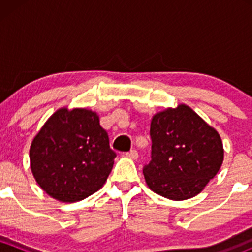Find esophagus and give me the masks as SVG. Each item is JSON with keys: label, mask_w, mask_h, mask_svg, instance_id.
<instances>
[{"label": "esophagus", "mask_w": 252, "mask_h": 252, "mask_svg": "<svg viewBox=\"0 0 252 252\" xmlns=\"http://www.w3.org/2000/svg\"><path fill=\"white\" fill-rule=\"evenodd\" d=\"M126 157H129V158L131 159H136L138 158V151L136 150H130L129 152H126Z\"/></svg>", "instance_id": "obj_1"}]
</instances>
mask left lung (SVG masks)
<instances>
[{
  "mask_svg": "<svg viewBox=\"0 0 252 252\" xmlns=\"http://www.w3.org/2000/svg\"><path fill=\"white\" fill-rule=\"evenodd\" d=\"M150 135L152 159L142 172L147 187L166 199L196 196L222 166L218 131L184 103L155 114Z\"/></svg>",
  "mask_w": 252,
  "mask_h": 252,
  "instance_id": "1",
  "label": "left lung"
}]
</instances>
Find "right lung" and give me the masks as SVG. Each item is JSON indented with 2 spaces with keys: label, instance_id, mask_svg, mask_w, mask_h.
Masks as SVG:
<instances>
[{
  "label": "right lung",
  "instance_id": "obj_1",
  "mask_svg": "<svg viewBox=\"0 0 252 252\" xmlns=\"http://www.w3.org/2000/svg\"><path fill=\"white\" fill-rule=\"evenodd\" d=\"M30 168L42 190L61 202H77L103 187L116 152L96 112L60 108L30 145Z\"/></svg>",
  "mask_w": 252,
  "mask_h": 252
}]
</instances>
